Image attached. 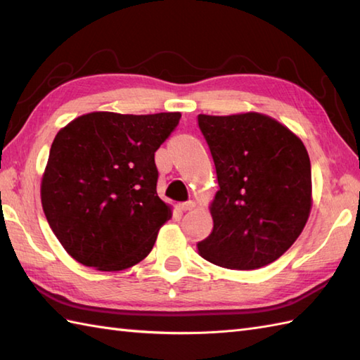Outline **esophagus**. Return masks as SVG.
Instances as JSON below:
<instances>
[{
    "label": "esophagus",
    "mask_w": 360,
    "mask_h": 360,
    "mask_svg": "<svg viewBox=\"0 0 360 360\" xmlns=\"http://www.w3.org/2000/svg\"><path fill=\"white\" fill-rule=\"evenodd\" d=\"M178 207H179V210H181V212H187V210H192V209L195 207V202H193V201L181 202V204L178 205Z\"/></svg>",
    "instance_id": "34e87169"
}]
</instances>
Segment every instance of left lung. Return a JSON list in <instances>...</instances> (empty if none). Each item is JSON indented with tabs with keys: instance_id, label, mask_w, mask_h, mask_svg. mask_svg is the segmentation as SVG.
Here are the masks:
<instances>
[{
	"instance_id": "obj_1",
	"label": "left lung",
	"mask_w": 360,
	"mask_h": 360,
	"mask_svg": "<svg viewBox=\"0 0 360 360\" xmlns=\"http://www.w3.org/2000/svg\"><path fill=\"white\" fill-rule=\"evenodd\" d=\"M219 190L213 229L196 244L229 269L269 264L292 246L311 210V162L303 142L264 114L198 116Z\"/></svg>"
}]
</instances>
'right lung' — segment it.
<instances>
[{
  "mask_svg": "<svg viewBox=\"0 0 360 360\" xmlns=\"http://www.w3.org/2000/svg\"><path fill=\"white\" fill-rule=\"evenodd\" d=\"M179 119V112H89L57 133L41 179V204L74 259L111 272L150 254L172 217L156 193L155 153Z\"/></svg>",
  "mask_w": 360,
  "mask_h": 360,
  "instance_id": "1",
  "label": "right lung"
}]
</instances>
